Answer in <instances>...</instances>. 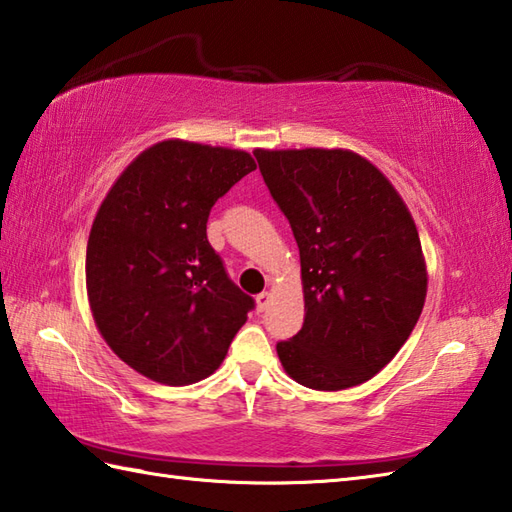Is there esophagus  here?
Returning <instances> with one entry per match:
<instances>
[{"label":"esophagus","mask_w":512,"mask_h":512,"mask_svg":"<svg viewBox=\"0 0 512 512\" xmlns=\"http://www.w3.org/2000/svg\"><path fill=\"white\" fill-rule=\"evenodd\" d=\"M270 299H273V295H270L268 290H264V292H259V295L255 297V303H257V312H264L266 308H268V303H270Z\"/></svg>","instance_id":"obj_1"}]
</instances>
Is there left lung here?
Wrapping results in <instances>:
<instances>
[{
  "label": "left lung",
  "instance_id": "obj_1",
  "mask_svg": "<svg viewBox=\"0 0 512 512\" xmlns=\"http://www.w3.org/2000/svg\"><path fill=\"white\" fill-rule=\"evenodd\" d=\"M301 257L306 317L279 361L299 385L339 391L376 376L427 297L416 222L385 173L350 149H255Z\"/></svg>",
  "mask_w": 512,
  "mask_h": 512
}]
</instances>
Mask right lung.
Masks as SVG:
<instances>
[{"instance_id":"obj_1","label":"right lung","mask_w":512,"mask_h":512,"mask_svg":"<svg viewBox=\"0 0 512 512\" xmlns=\"http://www.w3.org/2000/svg\"><path fill=\"white\" fill-rule=\"evenodd\" d=\"M242 149L169 138L138 154L92 222L85 286L112 352L162 385H191L222 365L253 310L206 239L217 198L255 171Z\"/></svg>"}]
</instances>
